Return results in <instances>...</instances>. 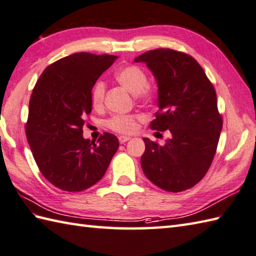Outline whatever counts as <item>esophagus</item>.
Returning <instances> with one entry per match:
<instances>
[{"label": "esophagus", "instance_id": "esophagus-1", "mask_svg": "<svg viewBox=\"0 0 256 256\" xmlns=\"http://www.w3.org/2000/svg\"><path fill=\"white\" fill-rule=\"evenodd\" d=\"M118 139H119V142L124 144L126 142H128V140L130 139V137H128V136H119Z\"/></svg>", "mask_w": 256, "mask_h": 256}]
</instances>
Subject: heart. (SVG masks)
Segmentation results:
<instances>
[{
    "label": "heart",
    "instance_id": "heart-1",
    "mask_svg": "<svg viewBox=\"0 0 256 256\" xmlns=\"http://www.w3.org/2000/svg\"><path fill=\"white\" fill-rule=\"evenodd\" d=\"M116 80L126 87L129 92L134 94L136 98L139 102L146 104L151 102L154 99L156 90L154 88L148 84V76L146 72L137 65L129 64L124 65L114 72ZM106 84L102 80H98L92 87L90 99L92 104L95 108L102 106L105 100ZM144 120V116L140 114H114L106 120V127L114 132L130 134H134L138 128V122Z\"/></svg>",
    "mask_w": 256,
    "mask_h": 256
}]
</instances>
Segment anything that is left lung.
Here are the masks:
<instances>
[{
    "mask_svg": "<svg viewBox=\"0 0 256 256\" xmlns=\"http://www.w3.org/2000/svg\"><path fill=\"white\" fill-rule=\"evenodd\" d=\"M134 62H146L158 84L159 109L150 128L171 134L164 144L144 138V174L162 190L190 189L206 176L220 139L214 87L199 62L182 52L148 50Z\"/></svg>",
    "mask_w": 256,
    "mask_h": 256,
    "instance_id": "obj_1",
    "label": "left lung"
}]
</instances>
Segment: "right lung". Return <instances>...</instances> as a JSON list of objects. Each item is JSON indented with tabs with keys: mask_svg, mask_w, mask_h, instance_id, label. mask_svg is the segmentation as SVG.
I'll use <instances>...</instances> for the list:
<instances>
[{
	"mask_svg": "<svg viewBox=\"0 0 256 256\" xmlns=\"http://www.w3.org/2000/svg\"><path fill=\"white\" fill-rule=\"evenodd\" d=\"M116 60L108 54H72L46 67L35 84L26 138L42 174L60 190L80 192L97 184L119 147L109 132L97 142L82 137L92 87Z\"/></svg>",
	"mask_w": 256,
	"mask_h": 256,
	"instance_id": "add662e5",
	"label": "right lung"
}]
</instances>
